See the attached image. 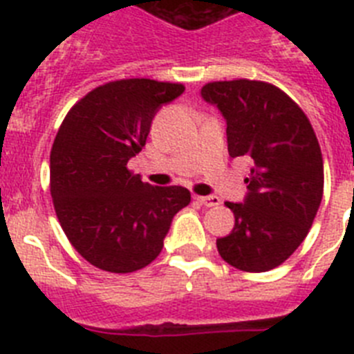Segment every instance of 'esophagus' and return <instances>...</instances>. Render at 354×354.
<instances>
[{
    "mask_svg": "<svg viewBox=\"0 0 354 354\" xmlns=\"http://www.w3.org/2000/svg\"><path fill=\"white\" fill-rule=\"evenodd\" d=\"M195 200H198L200 204L205 205V207H216V205H220V198L214 195L211 196H195Z\"/></svg>",
    "mask_w": 354,
    "mask_h": 354,
    "instance_id": "1",
    "label": "esophagus"
}]
</instances>
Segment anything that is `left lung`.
Returning <instances> with one entry per match:
<instances>
[{
    "mask_svg": "<svg viewBox=\"0 0 354 354\" xmlns=\"http://www.w3.org/2000/svg\"><path fill=\"white\" fill-rule=\"evenodd\" d=\"M202 99L227 122L230 158L252 159L236 223L216 239L221 259L248 273L270 271L296 252L323 198V156L310 122L287 93L264 81H214Z\"/></svg>",
    "mask_w": 354,
    "mask_h": 354,
    "instance_id": "left-lung-1",
    "label": "left lung"
}]
</instances>
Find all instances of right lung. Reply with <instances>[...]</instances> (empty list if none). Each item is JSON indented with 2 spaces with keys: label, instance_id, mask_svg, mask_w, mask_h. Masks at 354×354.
<instances>
[{
  "label": "right lung",
  "instance_id": "add662e5",
  "mask_svg": "<svg viewBox=\"0 0 354 354\" xmlns=\"http://www.w3.org/2000/svg\"><path fill=\"white\" fill-rule=\"evenodd\" d=\"M179 83L120 80L72 106L51 149V196L65 236L83 259L109 273H133L158 257L174 216L192 202L186 187L142 183L127 168L145 147Z\"/></svg>",
  "mask_w": 354,
  "mask_h": 354
}]
</instances>
